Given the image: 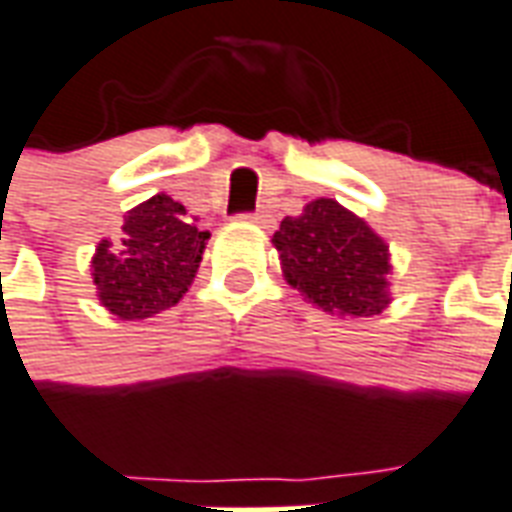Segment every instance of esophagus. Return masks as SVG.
Masks as SVG:
<instances>
[{
	"mask_svg": "<svg viewBox=\"0 0 512 512\" xmlns=\"http://www.w3.org/2000/svg\"><path fill=\"white\" fill-rule=\"evenodd\" d=\"M241 219H246V222H255V225L271 227L268 225V214H263V211H255V214H241Z\"/></svg>",
	"mask_w": 512,
	"mask_h": 512,
	"instance_id": "obj_1",
	"label": "esophagus"
}]
</instances>
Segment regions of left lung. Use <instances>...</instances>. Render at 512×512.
<instances>
[{
	"label": "left lung",
	"instance_id": "left-lung-1",
	"mask_svg": "<svg viewBox=\"0 0 512 512\" xmlns=\"http://www.w3.org/2000/svg\"><path fill=\"white\" fill-rule=\"evenodd\" d=\"M287 285L323 312L372 317L391 304V252L361 217L331 198L285 217L271 238Z\"/></svg>",
	"mask_w": 512,
	"mask_h": 512
}]
</instances>
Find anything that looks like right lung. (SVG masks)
<instances>
[{
	"label": "right lung",
	"mask_w": 512,
	"mask_h": 512,
	"mask_svg": "<svg viewBox=\"0 0 512 512\" xmlns=\"http://www.w3.org/2000/svg\"><path fill=\"white\" fill-rule=\"evenodd\" d=\"M119 249L100 241L92 279L100 304L119 320H146L181 301L198 274L208 230L170 195H154L124 217Z\"/></svg>",
	"instance_id": "right-lung-1"
}]
</instances>
